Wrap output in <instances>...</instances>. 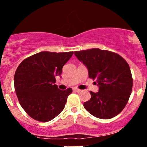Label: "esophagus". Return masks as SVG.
<instances>
[{
  "instance_id": "1",
  "label": "esophagus",
  "mask_w": 147,
  "mask_h": 147,
  "mask_svg": "<svg viewBox=\"0 0 147 147\" xmlns=\"http://www.w3.org/2000/svg\"><path fill=\"white\" fill-rule=\"evenodd\" d=\"M73 91L76 92H80L81 90H80V89L77 88V87H74V88H73Z\"/></svg>"
}]
</instances>
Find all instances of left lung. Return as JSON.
<instances>
[{
    "label": "left lung",
    "instance_id": "1",
    "mask_svg": "<svg viewBox=\"0 0 147 147\" xmlns=\"http://www.w3.org/2000/svg\"><path fill=\"white\" fill-rule=\"evenodd\" d=\"M75 55L87 66L89 78L99 86L98 92H90L91 98L84 107L100 119L117 116L125 107L132 90L128 63L117 53L99 48L75 51Z\"/></svg>",
    "mask_w": 147,
    "mask_h": 147
}]
</instances>
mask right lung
Returning a JSON list of instances; mask_svg holds the SVG:
<instances>
[{
	"instance_id": "obj_1",
	"label": "right lung",
	"mask_w": 147,
	"mask_h": 147,
	"mask_svg": "<svg viewBox=\"0 0 147 147\" xmlns=\"http://www.w3.org/2000/svg\"><path fill=\"white\" fill-rule=\"evenodd\" d=\"M73 52H40L21 62L14 75V86L19 103L37 121L46 122L57 117L65 107L72 88L60 90L55 84L63 67Z\"/></svg>"
}]
</instances>
